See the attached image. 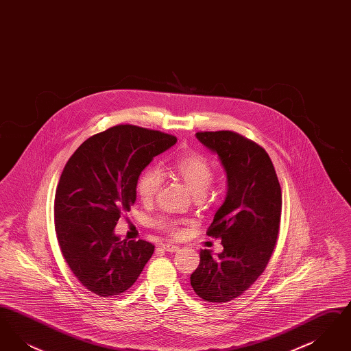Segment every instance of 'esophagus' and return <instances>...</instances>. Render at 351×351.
Masks as SVG:
<instances>
[{
	"mask_svg": "<svg viewBox=\"0 0 351 351\" xmlns=\"http://www.w3.org/2000/svg\"><path fill=\"white\" fill-rule=\"evenodd\" d=\"M162 249H163V250L169 251V252H175V251L179 250V246L168 242V243H163V245H162Z\"/></svg>",
	"mask_w": 351,
	"mask_h": 351,
	"instance_id": "1",
	"label": "esophagus"
}]
</instances>
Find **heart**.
I'll return each instance as SVG.
<instances>
[{
	"mask_svg": "<svg viewBox=\"0 0 351 351\" xmlns=\"http://www.w3.org/2000/svg\"><path fill=\"white\" fill-rule=\"evenodd\" d=\"M172 171L183 180L193 195H204L213 182L215 169L212 163L197 152H188L172 162ZM165 180L160 168L149 166L145 168L136 180V192L141 200L150 202L159 192ZM156 226L169 232H176L175 222L169 218L156 219Z\"/></svg>",
	"mask_w": 351,
	"mask_h": 351,
	"instance_id": "1",
	"label": "heart"
}]
</instances>
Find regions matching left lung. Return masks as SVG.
Returning a JSON list of instances; mask_svg holds the SVG:
<instances>
[{
  "label": "left lung",
  "instance_id": "obj_1",
  "mask_svg": "<svg viewBox=\"0 0 351 351\" xmlns=\"http://www.w3.org/2000/svg\"><path fill=\"white\" fill-rule=\"evenodd\" d=\"M196 138L217 154L228 192L206 232L221 239L223 251H200L191 285L201 299L221 304L242 295L267 267L279 233L282 189L267 152L255 142L229 130Z\"/></svg>",
  "mask_w": 351,
  "mask_h": 351
}]
</instances>
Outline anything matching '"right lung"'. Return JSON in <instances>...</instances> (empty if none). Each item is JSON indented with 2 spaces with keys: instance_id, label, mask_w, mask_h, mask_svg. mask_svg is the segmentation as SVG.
Wrapping results in <instances>:
<instances>
[{
  "instance_id": "right-lung-1",
  "label": "right lung",
  "mask_w": 351,
  "mask_h": 351,
  "mask_svg": "<svg viewBox=\"0 0 351 351\" xmlns=\"http://www.w3.org/2000/svg\"><path fill=\"white\" fill-rule=\"evenodd\" d=\"M176 141L118 125L88 138L62 172L53 205L58 242L79 282L101 298L129 289L154 252L143 239L121 241L114 228L135 202L139 173Z\"/></svg>"
}]
</instances>
